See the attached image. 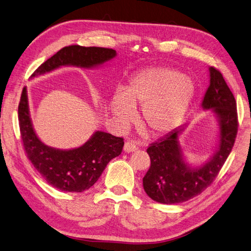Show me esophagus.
<instances>
[{"label": "esophagus", "mask_w": 251, "mask_h": 251, "mask_svg": "<svg viewBox=\"0 0 251 251\" xmlns=\"http://www.w3.org/2000/svg\"><path fill=\"white\" fill-rule=\"evenodd\" d=\"M123 149H124V151L126 153H130V152H134L137 149V147H136V145L133 142H126Z\"/></svg>", "instance_id": "obj_1"}]
</instances>
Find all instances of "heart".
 <instances>
[{"instance_id": "obj_1", "label": "heart", "mask_w": 251, "mask_h": 251, "mask_svg": "<svg viewBox=\"0 0 251 251\" xmlns=\"http://www.w3.org/2000/svg\"><path fill=\"white\" fill-rule=\"evenodd\" d=\"M195 95V85L188 76L167 67L144 69L129 80L125 91L111 96L109 109L118 125L125 128L142 106V121L147 131L166 135L178 127Z\"/></svg>"}]
</instances>
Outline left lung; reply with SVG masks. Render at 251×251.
<instances>
[{"mask_svg": "<svg viewBox=\"0 0 251 251\" xmlns=\"http://www.w3.org/2000/svg\"><path fill=\"white\" fill-rule=\"evenodd\" d=\"M209 85L201 108L217 121V144L213 154L201 165L190 164L179 139L188 124L176 128L147 149L151 166L143 178L147 195L164 204H175L199 195L213 182L229 155L238 131L237 104L219 71L209 67Z\"/></svg>", "mask_w": 251, "mask_h": 251, "instance_id": "left-lung-1", "label": "left lung"}]
</instances>
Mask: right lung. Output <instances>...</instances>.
Here are the masks:
<instances>
[{
  "instance_id": "add662e5",
  "label": "right lung",
  "mask_w": 251,
  "mask_h": 251,
  "mask_svg": "<svg viewBox=\"0 0 251 251\" xmlns=\"http://www.w3.org/2000/svg\"><path fill=\"white\" fill-rule=\"evenodd\" d=\"M117 57L116 50L99 47L70 46L45 61L32 79L63 67L97 69ZM21 135L27 156L36 171L53 188L81 193L96 183L109 161L122 152V137L97 130L82 146L58 149L48 146L37 136L32 123L27 87H24L19 105Z\"/></svg>"
}]
</instances>
